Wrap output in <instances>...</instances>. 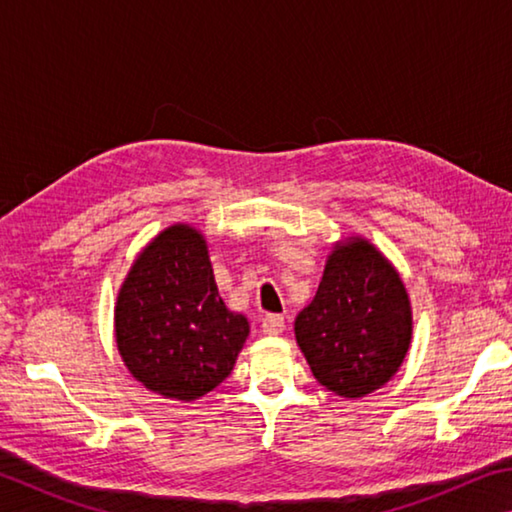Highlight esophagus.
I'll list each match as a JSON object with an SVG mask.
<instances>
[{
  "label": "esophagus",
  "instance_id": "obj_1",
  "mask_svg": "<svg viewBox=\"0 0 512 512\" xmlns=\"http://www.w3.org/2000/svg\"><path fill=\"white\" fill-rule=\"evenodd\" d=\"M262 329H264V334H268V336L282 334V332H284V316L268 314V316L262 320Z\"/></svg>",
  "mask_w": 512,
  "mask_h": 512
}]
</instances>
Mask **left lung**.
Masks as SVG:
<instances>
[{
    "label": "left lung",
    "mask_w": 512,
    "mask_h": 512,
    "mask_svg": "<svg viewBox=\"0 0 512 512\" xmlns=\"http://www.w3.org/2000/svg\"><path fill=\"white\" fill-rule=\"evenodd\" d=\"M411 334L400 273L361 237L332 250L314 300L296 318V341L318 384L354 400L400 370Z\"/></svg>",
    "instance_id": "8db88e82"
}]
</instances>
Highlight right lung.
Wrapping results in <instances>:
<instances>
[{"instance_id":"add662e5","label":"right lung","mask_w":512,"mask_h":512,"mask_svg":"<svg viewBox=\"0 0 512 512\" xmlns=\"http://www.w3.org/2000/svg\"><path fill=\"white\" fill-rule=\"evenodd\" d=\"M246 316L225 307L203 235L176 223L146 246L121 284L115 339L131 375L149 391L192 402L235 368Z\"/></svg>"}]
</instances>
